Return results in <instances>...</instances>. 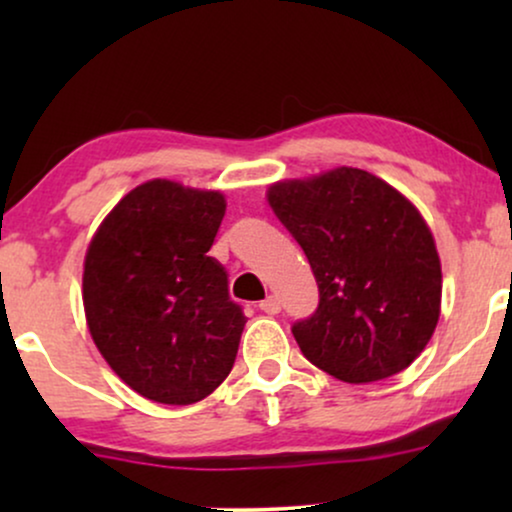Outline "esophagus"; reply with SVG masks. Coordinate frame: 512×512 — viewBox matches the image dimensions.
Segmentation results:
<instances>
[{"label":"esophagus","mask_w":512,"mask_h":512,"mask_svg":"<svg viewBox=\"0 0 512 512\" xmlns=\"http://www.w3.org/2000/svg\"><path fill=\"white\" fill-rule=\"evenodd\" d=\"M258 307H261L265 314H279V310H282V300H279L275 293H270L268 298L261 300V305Z\"/></svg>","instance_id":"obj_1"}]
</instances>
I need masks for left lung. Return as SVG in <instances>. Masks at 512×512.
<instances>
[{"label":"left lung","mask_w":512,"mask_h":512,"mask_svg":"<svg viewBox=\"0 0 512 512\" xmlns=\"http://www.w3.org/2000/svg\"><path fill=\"white\" fill-rule=\"evenodd\" d=\"M268 202L319 286L317 310L291 326L305 359L349 384L408 368L436 331L443 293L436 242L417 207L356 167L277 181Z\"/></svg>","instance_id":"8db88e82"}]
</instances>
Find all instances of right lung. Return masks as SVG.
I'll return each instance as SVG.
<instances>
[{"mask_svg":"<svg viewBox=\"0 0 512 512\" xmlns=\"http://www.w3.org/2000/svg\"><path fill=\"white\" fill-rule=\"evenodd\" d=\"M226 214L219 191L153 179L111 209L83 265V307L97 349L137 394L191 405L233 370L242 307L207 256Z\"/></svg>","mask_w":512,"mask_h":512,"instance_id":"right-lung-1","label":"right lung"}]
</instances>
